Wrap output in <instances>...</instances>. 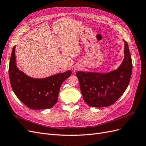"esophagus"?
I'll return each instance as SVG.
<instances>
[{"mask_svg": "<svg viewBox=\"0 0 146 146\" xmlns=\"http://www.w3.org/2000/svg\"><path fill=\"white\" fill-rule=\"evenodd\" d=\"M72 70H73V72H76L77 70H78V68H74Z\"/></svg>", "mask_w": 146, "mask_h": 146, "instance_id": "1", "label": "esophagus"}]
</instances>
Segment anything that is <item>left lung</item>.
<instances>
[{"mask_svg":"<svg viewBox=\"0 0 146 146\" xmlns=\"http://www.w3.org/2000/svg\"><path fill=\"white\" fill-rule=\"evenodd\" d=\"M124 43V58L117 69L108 73L77 72L83 100L90 107L111 105L126 90L132 72V61L128 44L125 41Z\"/></svg>","mask_w":146,"mask_h":146,"instance_id":"obj_1","label":"left lung"}]
</instances>
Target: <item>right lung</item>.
<instances>
[{
  "label": "right lung",
  "mask_w": 146,
  "mask_h": 146,
  "mask_svg": "<svg viewBox=\"0 0 146 146\" xmlns=\"http://www.w3.org/2000/svg\"><path fill=\"white\" fill-rule=\"evenodd\" d=\"M15 46L9 64V77L13 92L22 102L30 109L52 108L58 102L61 84L72 72L68 70L44 78H33L27 76L16 66Z\"/></svg>",
  "instance_id": "right-lung-1"
}]
</instances>
